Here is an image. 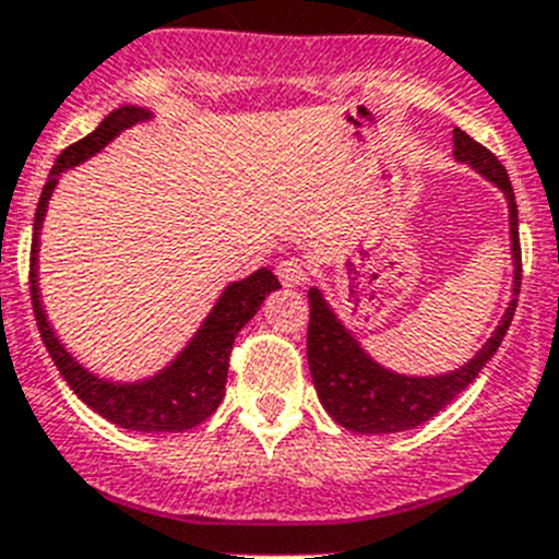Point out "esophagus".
Instances as JSON below:
<instances>
[{
    "mask_svg": "<svg viewBox=\"0 0 559 559\" xmlns=\"http://www.w3.org/2000/svg\"><path fill=\"white\" fill-rule=\"evenodd\" d=\"M275 275H278L284 287H304V284L309 281L307 266H304V261H298V258H287V261H281V264L275 266Z\"/></svg>",
    "mask_w": 559,
    "mask_h": 559,
    "instance_id": "esophagus-1",
    "label": "esophagus"
}]
</instances>
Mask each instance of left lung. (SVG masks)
<instances>
[{
    "label": "left lung",
    "mask_w": 559,
    "mask_h": 559,
    "mask_svg": "<svg viewBox=\"0 0 559 559\" xmlns=\"http://www.w3.org/2000/svg\"><path fill=\"white\" fill-rule=\"evenodd\" d=\"M454 158L468 164L480 173L486 181L506 195L509 204V238H511V301L503 318L497 321L495 332L486 337V344L452 372L440 374H403L383 367L369 355L360 341L352 335L326 295L318 287L309 289V332H307V358L312 383H316L318 401L330 412L335 424L360 435H395V431L415 429L443 412L454 397L461 395L468 383L475 381L483 367L489 364L497 346L503 344L509 323L518 309L520 295V236H518V201L511 190L509 173L489 150L468 139L463 130H454Z\"/></svg>",
    "instance_id": "left-lung-1"
}]
</instances>
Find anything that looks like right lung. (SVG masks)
Here are the masks:
<instances>
[{
  "label": "right lung",
  "instance_id": "obj_1",
  "mask_svg": "<svg viewBox=\"0 0 559 559\" xmlns=\"http://www.w3.org/2000/svg\"><path fill=\"white\" fill-rule=\"evenodd\" d=\"M156 119V112L139 105H121L107 112L102 124L82 142L70 144L62 156L56 158L53 170L48 176V185L41 190V199L36 204V218H33V247H31V301L39 323L41 341L48 346L56 369L62 372L68 386L87 403L96 415H102L110 424L133 431H187L207 420L224 397V383H227L229 349L238 332L247 326L255 316L264 298L281 287L278 278L266 266L247 275L243 281H233L218 295V301L201 321V326L192 332V337L181 346L176 358L162 367L158 372L139 378V381H112L102 378L98 372L87 369L70 355L68 346L59 341L53 332L41 304L39 293V238L41 224L48 215L50 195L62 173L73 170L82 162L93 158L107 147L119 133L130 130L139 121Z\"/></svg>",
  "mask_w": 559,
  "mask_h": 559
}]
</instances>
